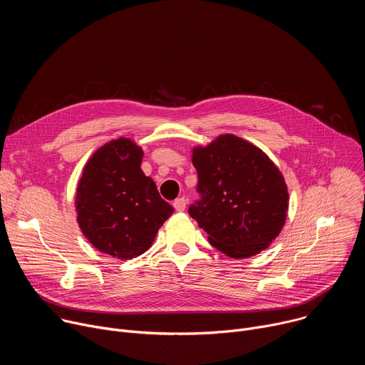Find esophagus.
<instances>
[{
	"label": "esophagus",
	"instance_id": "1",
	"mask_svg": "<svg viewBox=\"0 0 365 365\" xmlns=\"http://www.w3.org/2000/svg\"><path fill=\"white\" fill-rule=\"evenodd\" d=\"M173 206H175V210L179 211V212L185 211V207H186V199H185V197H178V199L173 202Z\"/></svg>",
	"mask_w": 365,
	"mask_h": 365
}]
</instances>
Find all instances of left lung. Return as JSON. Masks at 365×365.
<instances>
[{"label":"left lung","mask_w":365,"mask_h":365,"mask_svg":"<svg viewBox=\"0 0 365 365\" xmlns=\"http://www.w3.org/2000/svg\"><path fill=\"white\" fill-rule=\"evenodd\" d=\"M199 199L189 215L207 241L232 258L266 250L282 231L289 207L284 179L258 147L232 134L193 148Z\"/></svg>","instance_id":"1"}]
</instances>
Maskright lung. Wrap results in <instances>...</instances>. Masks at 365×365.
<instances>
[{
  "instance_id": "obj_1",
  "label": "right lung",
  "mask_w": 365,
  "mask_h": 365,
  "mask_svg": "<svg viewBox=\"0 0 365 365\" xmlns=\"http://www.w3.org/2000/svg\"><path fill=\"white\" fill-rule=\"evenodd\" d=\"M143 150L128 138L98 148L76 192L78 224L99 251L127 259L145 252L173 206L159 195L140 165Z\"/></svg>"
}]
</instances>
